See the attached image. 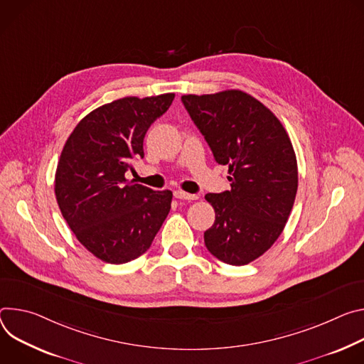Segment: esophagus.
<instances>
[{"instance_id":"obj_1","label":"esophagus","mask_w":364,"mask_h":364,"mask_svg":"<svg viewBox=\"0 0 364 364\" xmlns=\"http://www.w3.org/2000/svg\"><path fill=\"white\" fill-rule=\"evenodd\" d=\"M173 195H175V198H178V199H189V200H192V199H196V198H198L196 195H193V193H188V192H183V191H181V189H176V191L173 192Z\"/></svg>"}]
</instances>
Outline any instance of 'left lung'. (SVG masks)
Masks as SVG:
<instances>
[{"mask_svg":"<svg viewBox=\"0 0 364 364\" xmlns=\"http://www.w3.org/2000/svg\"><path fill=\"white\" fill-rule=\"evenodd\" d=\"M182 102L231 182L230 191L205 195L215 211L205 246L227 264H247L273 246L292 211L298 165L291 139L276 115L243 91L183 95Z\"/></svg>","mask_w":364,"mask_h":364,"instance_id":"8db88e82","label":"left lung"}]
</instances>
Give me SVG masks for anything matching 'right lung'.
<instances>
[{"label": "right lung", "instance_id": "add662e5", "mask_svg": "<svg viewBox=\"0 0 364 364\" xmlns=\"http://www.w3.org/2000/svg\"><path fill=\"white\" fill-rule=\"evenodd\" d=\"M173 98L126 97L98 107L65 143L55 176L58 205L79 243L102 262L141 256L171 211V191L129 182L126 172L144 157L146 132Z\"/></svg>", "mask_w": 364, "mask_h": 364}]
</instances>
